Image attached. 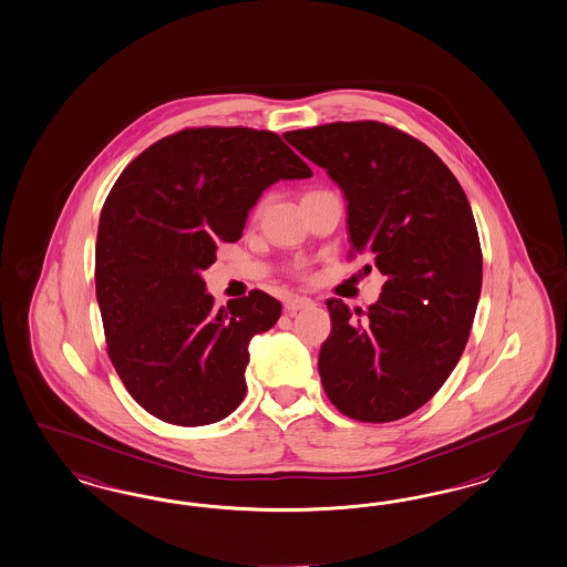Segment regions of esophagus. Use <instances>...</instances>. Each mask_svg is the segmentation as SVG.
<instances>
[{"mask_svg":"<svg viewBox=\"0 0 567 567\" xmlns=\"http://www.w3.org/2000/svg\"><path fill=\"white\" fill-rule=\"evenodd\" d=\"M309 306H313V301L309 297H301V295H292V297L287 299V303H285V308H287V311H291V313L299 311V309L309 308Z\"/></svg>","mask_w":567,"mask_h":567,"instance_id":"esophagus-1","label":"esophagus"}]
</instances>
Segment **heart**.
Here are the masks:
<instances>
[{"label":"heart","instance_id":"obj_1","mask_svg":"<svg viewBox=\"0 0 567 567\" xmlns=\"http://www.w3.org/2000/svg\"><path fill=\"white\" fill-rule=\"evenodd\" d=\"M299 268H301V266H299Z\"/></svg>","mask_w":567,"mask_h":567}]
</instances>
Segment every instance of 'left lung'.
<instances>
[{"label": "left lung", "mask_w": 567, "mask_h": 567, "mask_svg": "<svg viewBox=\"0 0 567 567\" xmlns=\"http://www.w3.org/2000/svg\"><path fill=\"white\" fill-rule=\"evenodd\" d=\"M285 138L341 187L351 256H372L384 276L368 311L328 299L322 386L353 420H401L445 384L470 337L482 287L470 202L439 155L389 124L332 122Z\"/></svg>", "instance_id": "left-lung-1"}]
</instances>
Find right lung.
<instances>
[{"label":"right lung","mask_w":567,"mask_h":567,"mask_svg":"<svg viewBox=\"0 0 567 567\" xmlns=\"http://www.w3.org/2000/svg\"><path fill=\"white\" fill-rule=\"evenodd\" d=\"M308 164L270 131L185 128L135 157L110 190L95 245L107 355L145 412L206 426L245 396L249 341L275 327L268 292L216 309L202 272L218 243L240 239L249 209Z\"/></svg>","instance_id":"right-lung-1"}]
</instances>
